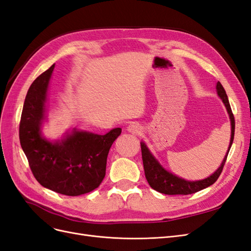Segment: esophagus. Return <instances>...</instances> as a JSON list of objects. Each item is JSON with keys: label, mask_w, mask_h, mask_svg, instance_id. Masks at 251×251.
I'll list each match as a JSON object with an SVG mask.
<instances>
[{"label": "esophagus", "mask_w": 251, "mask_h": 251, "mask_svg": "<svg viewBox=\"0 0 251 251\" xmlns=\"http://www.w3.org/2000/svg\"><path fill=\"white\" fill-rule=\"evenodd\" d=\"M141 129H142L141 126L137 123H130L127 127V130L132 133H139L141 131Z\"/></svg>", "instance_id": "34e87169"}]
</instances>
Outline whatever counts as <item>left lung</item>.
Returning a JSON list of instances; mask_svg holds the SVG:
<instances>
[{
	"label": "left lung",
	"mask_w": 251,
	"mask_h": 251,
	"mask_svg": "<svg viewBox=\"0 0 251 251\" xmlns=\"http://www.w3.org/2000/svg\"><path fill=\"white\" fill-rule=\"evenodd\" d=\"M216 90H217L218 96L221 98L222 102L225 105L226 110H227V112H228L229 120H230V126H231L229 146H228L227 151H226V154L222 160L220 167L218 168L211 176H208L207 178L201 179V180H194V181L185 180L183 178H180V177H178V176H176L175 174L167 171V170L158 163V160L154 156H153V154L148 149L147 145L144 142H141L145 176H146V179L153 190H155L159 193L166 194V195H189V194L196 193L198 191H201V190L209 187V185L215 183L216 180L219 178V176L223 170V167L225 165L226 158H227L232 142H233L234 118H233L232 111L230 108L227 95H226L225 90L219 81L217 82Z\"/></svg>",
	"instance_id": "obj_1"
}]
</instances>
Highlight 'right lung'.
<instances>
[{
	"label": "right lung",
	"instance_id": "1",
	"mask_svg": "<svg viewBox=\"0 0 251 251\" xmlns=\"http://www.w3.org/2000/svg\"><path fill=\"white\" fill-rule=\"evenodd\" d=\"M53 70L54 64L29 87L21 117L20 142L32 173L43 187L79 196L102 182L109 149L122 129L114 128L104 135L73 129L61 140H47L42 127Z\"/></svg>",
	"mask_w": 251,
	"mask_h": 251
}]
</instances>
